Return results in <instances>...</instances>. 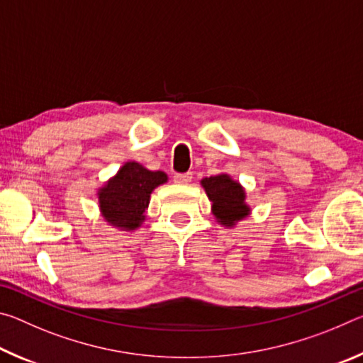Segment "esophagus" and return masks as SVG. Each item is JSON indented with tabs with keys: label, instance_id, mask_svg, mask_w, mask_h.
Instances as JSON below:
<instances>
[{
	"label": "esophagus",
	"instance_id": "obj_1",
	"mask_svg": "<svg viewBox=\"0 0 363 363\" xmlns=\"http://www.w3.org/2000/svg\"><path fill=\"white\" fill-rule=\"evenodd\" d=\"M173 179L177 184H189L190 181H192V173H176L173 176Z\"/></svg>",
	"mask_w": 363,
	"mask_h": 363
}]
</instances>
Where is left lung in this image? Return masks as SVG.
<instances>
[{"label":"left lung","mask_w":363,"mask_h":363,"mask_svg":"<svg viewBox=\"0 0 363 363\" xmlns=\"http://www.w3.org/2000/svg\"><path fill=\"white\" fill-rule=\"evenodd\" d=\"M201 186L213 203V214L218 223L225 227H233L237 220H242L250 214V208L245 203V190L230 176L218 174L205 177Z\"/></svg>","instance_id":"8db88e82"}]
</instances>
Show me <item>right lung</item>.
<instances>
[{
    "label": "right lung",
    "instance_id": "obj_1",
    "mask_svg": "<svg viewBox=\"0 0 363 363\" xmlns=\"http://www.w3.org/2000/svg\"><path fill=\"white\" fill-rule=\"evenodd\" d=\"M167 181L163 171H149L136 162L125 163L97 194L104 219L120 229H138L145 219L152 190Z\"/></svg>",
    "mask_w": 363,
    "mask_h": 363
}]
</instances>
